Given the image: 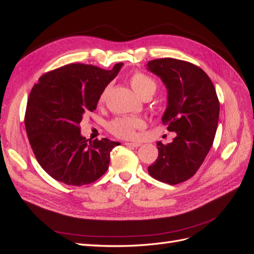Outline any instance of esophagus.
Segmentation results:
<instances>
[{
  "mask_svg": "<svg viewBox=\"0 0 254 254\" xmlns=\"http://www.w3.org/2000/svg\"><path fill=\"white\" fill-rule=\"evenodd\" d=\"M125 145L128 146V147H139V146H141V143H130V142H126Z\"/></svg>",
  "mask_w": 254,
  "mask_h": 254,
  "instance_id": "esophagus-1",
  "label": "esophagus"
}]
</instances>
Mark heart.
<instances>
[{"label": "heart", "mask_w": 254, "mask_h": 254, "mask_svg": "<svg viewBox=\"0 0 254 254\" xmlns=\"http://www.w3.org/2000/svg\"><path fill=\"white\" fill-rule=\"evenodd\" d=\"M130 84L135 93L140 97H144L148 94H153L157 89V83L148 75L142 72L133 73L129 78ZM107 96V89H105L98 102L104 103ZM144 127V122L139 118H117L112 120L108 124L109 131L122 139H134L136 134V129Z\"/></svg>", "instance_id": "obj_1"}]
</instances>
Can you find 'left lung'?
<instances>
[{
	"label": "left lung",
	"mask_w": 254,
	"mask_h": 254,
	"mask_svg": "<svg viewBox=\"0 0 254 254\" xmlns=\"http://www.w3.org/2000/svg\"><path fill=\"white\" fill-rule=\"evenodd\" d=\"M147 70L167 89V108L162 123L177 133L172 143H157L159 156L148 166L149 175L171 186L189 180L201 166L213 145L219 118L214 84L199 66L174 58L147 64Z\"/></svg>",
	"instance_id": "1"
}]
</instances>
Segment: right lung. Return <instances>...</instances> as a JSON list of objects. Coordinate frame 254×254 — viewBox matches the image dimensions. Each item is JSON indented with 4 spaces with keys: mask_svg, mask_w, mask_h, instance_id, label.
Listing matches in <instances>:
<instances>
[{
    "mask_svg": "<svg viewBox=\"0 0 254 254\" xmlns=\"http://www.w3.org/2000/svg\"><path fill=\"white\" fill-rule=\"evenodd\" d=\"M112 70L71 64L42 75L27 101L25 128L38 163L54 179L81 187L96 181L109 167L110 152L120 145L108 139L87 140L79 124L96 109L99 96L118 75Z\"/></svg>",
    "mask_w": 254,
    "mask_h": 254,
    "instance_id": "1",
    "label": "right lung"
}]
</instances>
